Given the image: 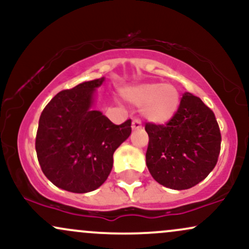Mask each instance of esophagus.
I'll return each instance as SVG.
<instances>
[{"label": "esophagus", "instance_id": "34e87169", "mask_svg": "<svg viewBox=\"0 0 249 249\" xmlns=\"http://www.w3.org/2000/svg\"><path fill=\"white\" fill-rule=\"evenodd\" d=\"M131 127H132V130H141L142 128L141 121H138V119H134V121L132 122V124H131Z\"/></svg>", "mask_w": 249, "mask_h": 249}]
</instances>
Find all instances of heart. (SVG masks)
Instances as JSON below:
<instances>
[{
    "instance_id": "heart-1",
    "label": "heart",
    "mask_w": 249,
    "mask_h": 249,
    "mask_svg": "<svg viewBox=\"0 0 249 249\" xmlns=\"http://www.w3.org/2000/svg\"><path fill=\"white\" fill-rule=\"evenodd\" d=\"M123 95L130 103L142 107V115L153 124H166L180 107V93L172 84L142 83L125 89Z\"/></svg>"
}]
</instances>
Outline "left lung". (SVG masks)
Returning <instances> with one entry per match:
<instances>
[{
    "instance_id": "left-lung-1",
    "label": "left lung",
    "mask_w": 249,
    "mask_h": 249,
    "mask_svg": "<svg viewBox=\"0 0 249 249\" xmlns=\"http://www.w3.org/2000/svg\"><path fill=\"white\" fill-rule=\"evenodd\" d=\"M146 165L162 186L187 190L202 181L218 161L221 134L215 116L199 97L185 92L166 125L147 123Z\"/></svg>"
}]
</instances>
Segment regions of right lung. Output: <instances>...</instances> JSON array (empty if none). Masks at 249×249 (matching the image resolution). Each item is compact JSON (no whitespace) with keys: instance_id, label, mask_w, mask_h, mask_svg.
I'll return each mask as SVG.
<instances>
[{"instance_id":"1","label":"right lung","mask_w":249,"mask_h":249,"mask_svg":"<svg viewBox=\"0 0 249 249\" xmlns=\"http://www.w3.org/2000/svg\"><path fill=\"white\" fill-rule=\"evenodd\" d=\"M104 77L63 90L42 111L36 153L44 176L57 187L87 193L102 186L113 153L131 134V121L115 125L93 107Z\"/></svg>"}]
</instances>
